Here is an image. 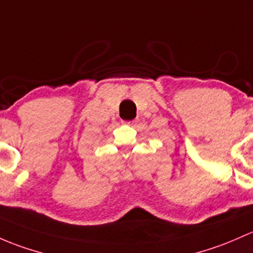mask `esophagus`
<instances>
[{"instance_id": "obj_1", "label": "esophagus", "mask_w": 253, "mask_h": 253, "mask_svg": "<svg viewBox=\"0 0 253 253\" xmlns=\"http://www.w3.org/2000/svg\"><path fill=\"white\" fill-rule=\"evenodd\" d=\"M134 120H132V121H125V124H127V125H131V126H132V125H134Z\"/></svg>"}]
</instances>
